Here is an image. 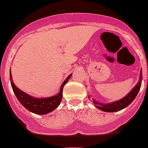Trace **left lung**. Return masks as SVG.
<instances>
[{
	"label": "left lung",
	"instance_id": "left-lung-1",
	"mask_svg": "<svg viewBox=\"0 0 148 148\" xmlns=\"http://www.w3.org/2000/svg\"><path fill=\"white\" fill-rule=\"evenodd\" d=\"M142 71L141 70L140 75H139V79L138 81V83L136 84V86H134L132 89L129 92V93L118 101H114L108 103H100L98 101H95V99L92 98V101L94 105L97 108H99L100 110L105 112H115L118 111L122 110L123 108H126L128 106H129L131 103L134 101V100L136 98L139 89H140L141 84H142Z\"/></svg>",
	"mask_w": 148,
	"mask_h": 148
}]
</instances>
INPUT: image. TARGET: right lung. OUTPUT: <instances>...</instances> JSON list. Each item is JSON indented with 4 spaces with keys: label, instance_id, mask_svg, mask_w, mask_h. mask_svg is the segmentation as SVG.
<instances>
[{
    "label": "right lung",
    "instance_id": "add662e5",
    "mask_svg": "<svg viewBox=\"0 0 148 148\" xmlns=\"http://www.w3.org/2000/svg\"><path fill=\"white\" fill-rule=\"evenodd\" d=\"M71 76L72 74H70L64 81L62 86H61L60 91L57 95L47 97H36L24 92L15 86V84L13 82V80H12V73H11L10 70L11 85H12V89L14 91V95L17 97V100L22 105L26 108L27 110L32 112V113L36 114H47L55 110L56 108L60 105L62 98L63 88Z\"/></svg>",
    "mask_w": 148,
    "mask_h": 148
}]
</instances>
